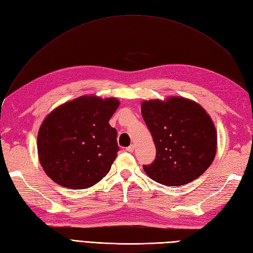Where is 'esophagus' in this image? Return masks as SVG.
<instances>
[{
	"label": "esophagus",
	"mask_w": 253,
	"mask_h": 253,
	"mask_svg": "<svg viewBox=\"0 0 253 253\" xmlns=\"http://www.w3.org/2000/svg\"><path fill=\"white\" fill-rule=\"evenodd\" d=\"M134 149H135V147H134L133 144H131V145H129V147H127L126 150L127 152H129V153H132V152H134Z\"/></svg>",
	"instance_id": "esophagus-1"
}]
</instances>
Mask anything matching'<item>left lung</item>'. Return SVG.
<instances>
[{"mask_svg": "<svg viewBox=\"0 0 253 253\" xmlns=\"http://www.w3.org/2000/svg\"><path fill=\"white\" fill-rule=\"evenodd\" d=\"M141 113L156 147L149 177L166 186H182L208 169L216 153V132L200 104L180 97L144 101Z\"/></svg>", "mask_w": 253, "mask_h": 253, "instance_id": "8db88e82", "label": "left lung"}]
</instances>
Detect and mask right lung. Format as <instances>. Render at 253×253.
Masks as SVG:
<instances>
[{"mask_svg": "<svg viewBox=\"0 0 253 253\" xmlns=\"http://www.w3.org/2000/svg\"><path fill=\"white\" fill-rule=\"evenodd\" d=\"M119 105L114 98L85 96L52 111L38 134L41 166L58 185L86 189L111 170L119 147L109 121Z\"/></svg>", "mask_w": 253, "mask_h": 253, "instance_id": "1", "label": "right lung"}]
</instances>
